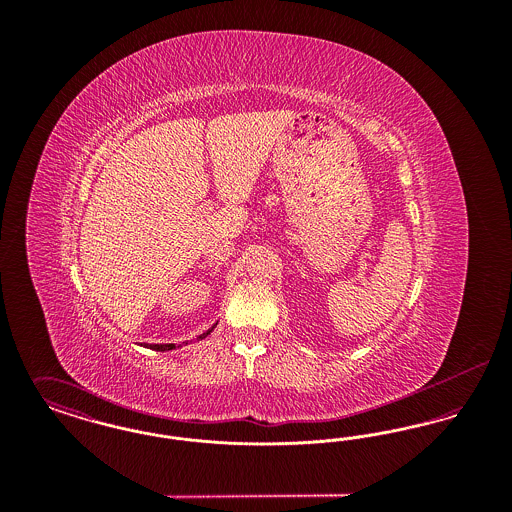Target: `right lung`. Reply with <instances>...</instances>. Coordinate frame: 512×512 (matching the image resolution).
<instances>
[{"label":"right lung","mask_w":512,"mask_h":512,"mask_svg":"<svg viewBox=\"0 0 512 512\" xmlns=\"http://www.w3.org/2000/svg\"><path fill=\"white\" fill-rule=\"evenodd\" d=\"M219 324V322H217ZM217 324H213L207 332H203L201 336H199V340H203V338H207L213 330H215V326ZM186 343V341H184ZM144 347H147V349H153V351H172V349H176V347H182V345H176V343H146Z\"/></svg>","instance_id":"right-lung-1"}]
</instances>
